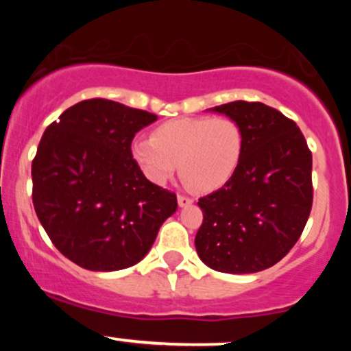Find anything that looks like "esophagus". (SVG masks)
Instances as JSON below:
<instances>
[{
  "label": "esophagus",
  "instance_id": "1",
  "mask_svg": "<svg viewBox=\"0 0 351 351\" xmlns=\"http://www.w3.org/2000/svg\"><path fill=\"white\" fill-rule=\"evenodd\" d=\"M176 198H178V204L181 208L189 206V204L193 203V198H189V196H186V195H178Z\"/></svg>",
  "mask_w": 351,
  "mask_h": 351
}]
</instances>
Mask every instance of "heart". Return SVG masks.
<instances>
[{
  "label": "heart",
  "instance_id": "obj_1",
  "mask_svg": "<svg viewBox=\"0 0 351 351\" xmlns=\"http://www.w3.org/2000/svg\"><path fill=\"white\" fill-rule=\"evenodd\" d=\"M132 158L148 180L167 183L180 163L189 188L211 193L231 181L244 153V132L231 117H181L132 143Z\"/></svg>",
  "mask_w": 351,
  "mask_h": 351
}]
</instances>
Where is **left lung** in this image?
I'll return each instance as SVG.
<instances>
[{
	"instance_id": "1",
	"label": "left lung",
	"mask_w": 351,
	"mask_h": 351,
	"mask_svg": "<svg viewBox=\"0 0 351 351\" xmlns=\"http://www.w3.org/2000/svg\"><path fill=\"white\" fill-rule=\"evenodd\" d=\"M215 110L241 125L244 153L231 181L198 201L196 252L219 272L264 271L287 256L307 224L312 152L297 123L265 104L236 100Z\"/></svg>"
}]
</instances>
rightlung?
<instances>
[{"mask_svg": "<svg viewBox=\"0 0 351 351\" xmlns=\"http://www.w3.org/2000/svg\"><path fill=\"white\" fill-rule=\"evenodd\" d=\"M147 110L88 99L44 132L31 167L33 204L52 244L88 271H120L142 261L176 211L173 191L145 178L132 158Z\"/></svg>", "mask_w": 351, "mask_h": 351, "instance_id": "obj_1", "label": "right lung"}]
</instances>
